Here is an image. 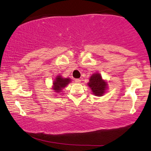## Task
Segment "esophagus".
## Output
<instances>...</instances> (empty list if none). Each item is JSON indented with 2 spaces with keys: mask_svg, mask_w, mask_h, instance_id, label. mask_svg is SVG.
Wrapping results in <instances>:
<instances>
[{
  "mask_svg": "<svg viewBox=\"0 0 151 151\" xmlns=\"http://www.w3.org/2000/svg\"><path fill=\"white\" fill-rule=\"evenodd\" d=\"M75 82L76 83H80L81 82V79H75Z\"/></svg>",
  "mask_w": 151,
  "mask_h": 151,
  "instance_id": "34e87169",
  "label": "esophagus"
}]
</instances>
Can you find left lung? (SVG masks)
<instances>
[{"instance_id": "left-lung-1", "label": "left lung", "mask_w": 151, "mask_h": 151, "mask_svg": "<svg viewBox=\"0 0 151 151\" xmlns=\"http://www.w3.org/2000/svg\"><path fill=\"white\" fill-rule=\"evenodd\" d=\"M88 86L95 96H103L107 88V83L103 80L100 74H94L90 77Z\"/></svg>"}]
</instances>
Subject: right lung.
<instances>
[{"label":"right lung","mask_w":151,"mask_h":151,"mask_svg":"<svg viewBox=\"0 0 151 151\" xmlns=\"http://www.w3.org/2000/svg\"><path fill=\"white\" fill-rule=\"evenodd\" d=\"M70 82V79L69 78H63L60 76H58L53 81V89L55 92H60L62 88H65Z\"/></svg>","instance_id":"right-lung-1"}]
</instances>
